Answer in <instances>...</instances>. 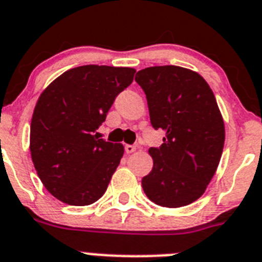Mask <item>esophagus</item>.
<instances>
[{
	"mask_svg": "<svg viewBox=\"0 0 262 262\" xmlns=\"http://www.w3.org/2000/svg\"><path fill=\"white\" fill-rule=\"evenodd\" d=\"M135 150H136L135 145H125V151H126L127 155H130V153H133Z\"/></svg>",
	"mask_w": 262,
	"mask_h": 262,
	"instance_id": "1",
	"label": "esophagus"
}]
</instances>
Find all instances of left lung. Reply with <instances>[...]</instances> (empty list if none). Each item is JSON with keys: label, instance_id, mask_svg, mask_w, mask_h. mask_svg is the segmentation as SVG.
<instances>
[{"label": "left lung", "instance_id": "8db88e82", "mask_svg": "<svg viewBox=\"0 0 262 262\" xmlns=\"http://www.w3.org/2000/svg\"><path fill=\"white\" fill-rule=\"evenodd\" d=\"M150 122L162 129L160 148H150L153 169L142 179L150 201L181 208L199 200L217 170L225 126L212 89L197 72L174 65L140 70Z\"/></svg>", "mask_w": 262, "mask_h": 262}]
</instances>
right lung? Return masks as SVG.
<instances>
[{
	"label": "right lung",
	"mask_w": 262,
	"mask_h": 262,
	"mask_svg": "<svg viewBox=\"0 0 262 262\" xmlns=\"http://www.w3.org/2000/svg\"><path fill=\"white\" fill-rule=\"evenodd\" d=\"M135 73L133 68L83 65L41 93L30 124V153L39 180L57 200L83 206L105 193L124 146L98 138L96 130Z\"/></svg>",
	"instance_id": "obj_1"
}]
</instances>
